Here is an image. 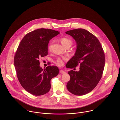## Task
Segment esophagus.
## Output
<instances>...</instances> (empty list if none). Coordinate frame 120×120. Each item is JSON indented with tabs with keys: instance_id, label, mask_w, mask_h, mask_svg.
Returning a JSON list of instances; mask_svg holds the SVG:
<instances>
[{
	"instance_id": "1",
	"label": "esophagus",
	"mask_w": 120,
	"mask_h": 120,
	"mask_svg": "<svg viewBox=\"0 0 120 120\" xmlns=\"http://www.w3.org/2000/svg\"><path fill=\"white\" fill-rule=\"evenodd\" d=\"M60 73H61V74H64V73H65V71H64V70H60Z\"/></svg>"
}]
</instances>
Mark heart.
I'll return each mask as SVG.
<instances>
[{"label":"heart","mask_w":120,"mask_h":120,"mask_svg":"<svg viewBox=\"0 0 120 120\" xmlns=\"http://www.w3.org/2000/svg\"><path fill=\"white\" fill-rule=\"evenodd\" d=\"M60 41L62 44L66 48L68 47H70L72 45V43H73L72 40L68 37H62L60 39ZM51 43H50L49 46V50H51ZM67 60H68V58L66 56H62L61 57H59L56 60L55 63L57 66L60 67L63 65L64 63V61Z\"/></svg>","instance_id":"1"}]
</instances>
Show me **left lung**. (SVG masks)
Returning <instances> with one entry per match:
<instances>
[{
	"instance_id": "1",
	"label": "left lung",
	"mask_w": 120,
	"mask_h": 120,
	"mask_svg": "<svg viewBox=\"0 0 120 120\" xmlns=\"http://www.w3.org/2000/svg\"><path fill=\"white\" fill-rule=\"evenodd\" d=\"M66 33L71 36L77 44L75 55L69 60L66 68L72 69L80 66L79 71H69L70 80L67 87L74 95H84L96 87L102 77L104 52L98 39L87 30L77 29Z\"/></svg>"
}]
</instances>
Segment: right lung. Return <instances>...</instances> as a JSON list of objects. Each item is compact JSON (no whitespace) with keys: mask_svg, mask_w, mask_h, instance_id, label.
Returning <instances> with one entry per match:
<instances>
[{"mask_svg":"<svg viewBox=\"0 0 120 120\" xmlns=\"http://www.w3.org/2000/svg\"><path fill=\"white\" fill-rule=\"evenodd\" d=\"M59 34L51 29L34 30L24 36L17 48L14 59L17 79L22 86L34 96L48 93L51 79L59 73L56 66L40 68L39 60L48 55L49 41Z\"/></svg>","mask_w":120,"mask_h":120,"instance_id":"add662e5","label":"right lung"}]
</instances>
